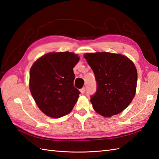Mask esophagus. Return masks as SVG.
<instances>
[{
  "instance_id": "obj_1",
  "label": "esophagus",
  "mask_w": 159,
  "mask_h": 159,
  "mask_svg": "<svg viewBox=\"0 0 159 159\" xmlns=\"http://www.w3.org/2000/svg\"><path fill=\"white\" fill-rule=\"evenodd\" d=\"M80 93H81L82 94L85 93V87H83L82 89H80Z\"/></svg>"
}]
</instances>
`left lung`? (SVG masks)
I'll return each instance as SVG.
<instances>
[{
  "label": "left lung",
  "mask_w": 159,
  "mask_h": 159,
  "mask_svg": "<svg viewBox=\"0 0 159 159\" xmlns=\"http://www.w3.org/2000/svg\"><path fill=\"white\" fill-rule=\"evenodd\" d=\"M84 57L97 83L96 92L90 96L93 109L104 117L121 113L135 95L137 72L134 63L126 57L111 52L86 53Z\"/></svg>",
  "instance_id": "obj_1"
}]
</instances>
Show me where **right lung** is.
<instances>
[{
  "mask_svg": "<svg viewBox=\"0 0 159 159\" xmlns=\"http://www.w3.org/2000/svg\"><path fill=\"white\" fill-rule=\"evenodd\" d=\"M79 59L72 52H51L33 63L30 70V91L37 105L46 116H65L75 105L80 92L74 87L73 68Z\"/></svg>",
  "mask_w": 159,
  "mask_h": 159,
  "instance_id": "right-lung-1",
  "label": "right lung"
}]
</instances>
